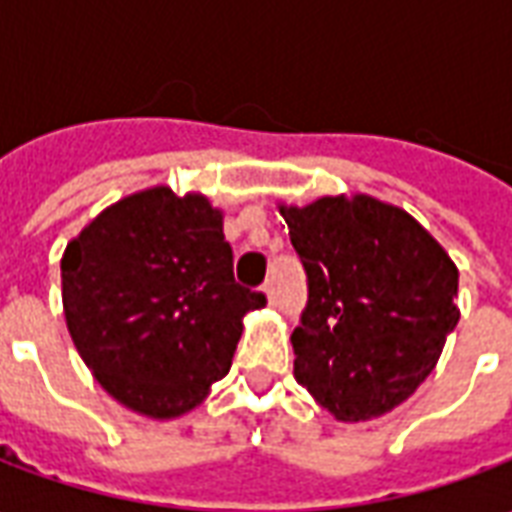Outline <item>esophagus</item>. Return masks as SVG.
<instances>
[{
  "mask_svg": "<svg viewBox=\"0 0 512 512\" xmlns=\"http://www.w3.org/2000/svg\"><path fill=\"white\" fill-rule=\"evenodd\" d=\"M263 293H266L268 304H277V290H274V285H266V288H263Z\"/></svg>",
  "mask_w": 512,
  "mask_h": 512,
  "instance_id": "esophagus-1",
  "label": "esophagus"
}]
</instances>
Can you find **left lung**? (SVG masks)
<instances>
[{"label":"left lung","mask_w":512,"mask_h":512,"mask_svg":"<svg viewBox=\"0 0 512 512\" xmlns=\"http://www.w3.org/2000/svg\"><path fill=\"white\" fill-rule=\"evenodd\" d=\"M277 208L310 285L293 376L340 422L384 417L433 373L461 318L458 266L411 213L370 194Z\"/></svg>","instance_id":"8db88e82"}]
</instances>
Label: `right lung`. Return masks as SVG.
<instances>
[{"label":"right lung","mask_w":512,"mask_h":512,"mask_svg":"<svg viewBox=\"0 0 512 512\" xmlns=\"http://www.w3.org/2000/svg\"><path fill=\"white\" fill-rule=\"evenodd\" d=\"M224 213L200 191H134L62 252V310L76 351L120 406L189 414L227 376L244 315L266 296L233 277Z\"/></svg>","instance_id":"add662e5"}]
</instances>
